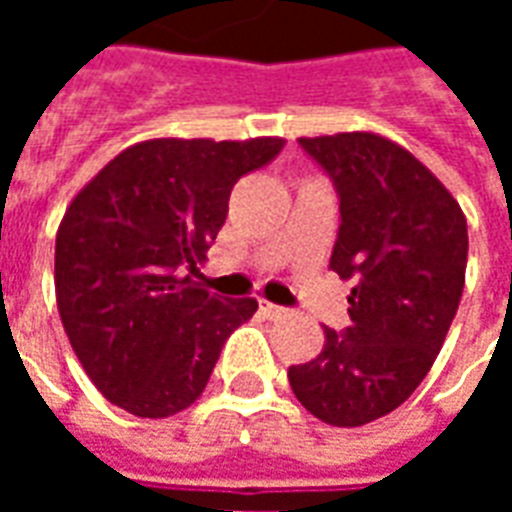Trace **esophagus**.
Masks as SVG:
<instances>
[{
    "label": "esophagus",
    "mask_w": 512,
    "mask_h": 512,
    "mask_svg": "<svg viewBox=\"0 0 512 512\" xmlns=\"http://www.w3.org/2000/svg\"><path fill=\"white\" fill-rule=\"evenodd\" d=\"M260 312L266 315V318H282V315H288L285 307H279V304H271V301L260 299Z\"/></svg>",
    "instance_id": "34e87169"
}]
</instances>
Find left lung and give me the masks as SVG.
<instances>
[{
    "mask_svg": "<svg viewBox=\"0 0 512 512\" xmlns=\"http://www.w3.org/2000/svg\"><path fill=\"white\" fill-rule=\"evenodd\" d=\"M332 175L340 233L332 271L356 279L351 326L323 329L321 354L293 365V395L334 428H359L406 403L436 362L466 282L461 205L419 158L373 131L301 136Z\"/></svg>",
    "mask_w": 512,
    "mask_h": 512,
    "instance_id": "left-lung-1",
    "label": "left lung"
}]
</instances>
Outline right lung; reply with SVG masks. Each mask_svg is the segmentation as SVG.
Here are the masks:
<instances>
[{
    "instance_id": "add662e5",
    "label": "right lung",
    "mask_w": 512,
    "mask_h": 512,
    "mask_svg": "<svg viewBox=\"0 0 512 512\" xmlns=\"http://www.w3.org/2000/svg\"><path fill=\"white\" fill-rule=\"evenodd\" d=\"M282 145V136L145 139L73 197L54 246L57 310L109 403L164 419L202 395L224 340L257 301L222 299L191 274L208 260L235 183Z\"/></svg>"
}]
</instances>
